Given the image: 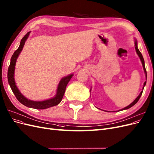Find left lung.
I'll list each match as a JSON object with an SVG mask.
<instances>
[{
  "instance_id": "1",
  "label": "left lung",
  "mask_w": 154,
  "mask_h": 154,
  "mask_svg": "<svg viewBox=\"0 0 154 154\" xmlns=\"http://www.w3.org/2000/svg\"><path fill=\"white\" fill-rule=\"evenodd\" d=\"M135 49H136V51L137 54L138 55V56L140 57V60H141V62H142L143 67V69H144V71H145V75H146V78H147V74H146V71L145 66V61H144V59H143V56H142V54H141V52L140 51V50H138V48H137V41H136V42H135ZM145 85H146V82L144 83V86H143V90L144 87H145ZM142 93H143V91H141V93L140 94V95H138V96H137V98L134 100V101L132 102L131 104H129V106H127V107H125V108H123V109H120V110H119V111H121V110H124V109H129V108H131L132 106H134V104H136L137 103V101H138V100H139L140 98V97H141V96Z\"/></svg>"
}]
</instances>
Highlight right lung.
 Masks as SVG:
<instances>
[{
  "mask_svg": "<svg viewBox=\"0 0 154 154\" xmlns=\"http://www.w3.org/2000/svg\"><path fill=\"white\" fill-rule=\"evenodd\" d=\"M29 34H30V32H27L24 35L23 38L22 39V40H21L18 48L14 52L13 55H12L11 58V62L8 68V82L13 92L14 93V95L16 96V97H17V99L18 100L19 102H20L22 104L25 106H27L29 108L38 109H43L50 108L51 106H54L59 104L61 102L62 97L63 96V94H64L66 91L67 85L69 83V82L70 81V79H71L73 75H69L61 79V81L60 82L59 86H58V88H57V94L55 95V97L54 98L43 100V101H33V100L27 99L26 97H25L20 92L18 88L17 87V86H16L14 79V68H15V64H16V62H17V59L19 54H20V52L22 51L23 49V47L25 45V41L28 38Z\"/></svg>",
  "mask_w": 154,
  "mask_h": 154,
  "instance_id": "right-lung-1",
  "label": "right lung"
}]
</instances>
